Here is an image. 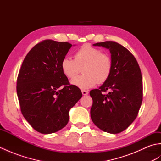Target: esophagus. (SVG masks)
I'll list each match as a JSON object with an SVG mask.
<instances>
[{"label": "esophagus", "mask_w": 161, "mask_h": 161, "mask_svg": "<svg viewBox=\"0 0 161 161\" xmlns=\"http://www.w3.org/2000/svg\"><path fill=\"white\" fill-rule=\"evenodd\" d=\"M81 93H82V95H86L88 94V91H86V90H82V91H81Z\"/></svg>", "instance_id": "1"}]
</instances>
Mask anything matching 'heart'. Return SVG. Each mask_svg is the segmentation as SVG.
Wrapping results in <instances>:
<instances>
[{"instance_id":"b5f03b06","label":"heart","mask_w":161,"mask_h":161,"mask_svg":"<svg viewBox=\"0 0 161 161\" xmlns=\"http://www.w3.org/2000/svg\"><path fill=\"white\" fill-rule=\"evenodd\" d=\"M61 67L68 79L76 77L82 68L84 74L72 80V84L86 89L108 80L113 70V61L108 54L102 53L100 49L86 43L75 53L74 59L64 58Z\"/></svg>"}]
</instances>
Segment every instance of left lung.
<instances>
[{"label": "left lung", "mask_w": 161, "mask_h": 161, "mask_svg": "<svg viewBox=\"0 0 161 161\" xmlns=\"http://www.w3.org/2000/svg\"><path fill=\"white\" fill-rule=\"evenodd\" d=\"M93 46L109 49L113 70L102 86L90 91L93 99L91 119L102 131L120 133L134 121L141 108L143 95L141 68L132 53L117 42L108 41ZM107 90L109 93L104 94Z\"/></svg>", "instance_id": "1"}]
</instances>
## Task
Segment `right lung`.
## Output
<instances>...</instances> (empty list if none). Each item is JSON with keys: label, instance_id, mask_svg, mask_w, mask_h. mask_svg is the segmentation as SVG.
I'll list each match as a JSON object with an SVG mask.
<instances>
[{"label": "right lung", "instance_id": "right-lung-1", "mask_svg": "<svg viewBox=\"0 0 161 161\" xmlns=\"http://www.w3.org/2000/svg\"><path fill=\"white\" fill-rule=\"evenodd\" d=\"M72 45L46 39L30 50L16 81V92L23 117L41 133L59 131L69 120L70 109L82 96L70 84L61 64Z\"/></svg>", "mask_w": 161, "mask_h": 161}]
</instances>
